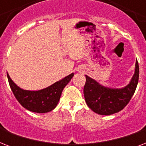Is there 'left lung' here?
<instances>
[{
    "mask_svg": "<svg viewBox=\"0 0 146 146\" xmlns=\"http://www.w3.org/2000/svg\"><path fill=\"white\" fill-rule=\"evenodd\" d=\"M139 75V69L137 60L130 82L120 89L104 86L86 75V81L83 92L87 105L94 112L101 115L117 113L124 108L133 96L138 84Z\"/></svg>",
    "mask_w": 146,
    "mask_h": 146,
    "instance_id": "obj_1",
    "label": "left lung"
}]
</instances>
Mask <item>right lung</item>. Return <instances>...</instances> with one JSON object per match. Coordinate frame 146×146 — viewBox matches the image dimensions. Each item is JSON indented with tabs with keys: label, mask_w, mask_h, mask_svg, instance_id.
Returning <instances> with one entry per match:
<instances>
[{
	"label": "right lung",
	"mask_w": 146,
	"mask_h": 146,
	"mask_svg": "<svg viewBox=\"0 0 146 146\" xmlns=\"http://www.w3.org/2000/svg\"><path fill=\"white\" fill-rule=\"evenodd\" d=\"M10 89L22 106L35 113H48L54 109L59 102L62 91L68 84L74 73L54 82L50 86L38 91H29L19 88L7 73Z\"/></svg>",
	"instance_id": "right-lung-1"
}]
</instances>
